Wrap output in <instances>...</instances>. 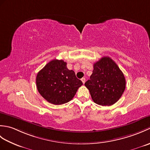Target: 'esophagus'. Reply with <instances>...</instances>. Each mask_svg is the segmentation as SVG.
Segmentation results:
<instances>
[{"label":"esophagus","mask_w":150,"mask_h":150,"mask_svg":"<svg viewBox=\"0 0 150 150\" xmlns=\"http://www.w3.org/2000/svg\"><path fill=\"white\" fill-rule=\"evenodd\" d=\"M81 81H82V83L84 84L85 82H86V79H85V78H82V79H81Z\"/></svg>","instance_id":"obj_1"}]
</instances>
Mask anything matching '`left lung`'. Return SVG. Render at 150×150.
Masks as SVG:
<instances>
[{
  "label": "left lung",
  "mask_w": 150,
  "mask_h": 150,
  "mask_svg": "<svg viewBox=\"0 0 150 150\" xmlns=\"http://www.w3.org/2000/svg\"><path fill=\"white\" fill-rule=\"evenodd\" d=\"M84 84L95 103L109 106L122 95L126 79L117 64L109 57H104L94 64L90 79Z\"/></svg>",
  "instance_id": "left-lung-1"
}]
</instances>
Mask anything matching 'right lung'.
<instances>
[{"label":"right lung","mask_w":150,"mask_h":150,"mask_svg":"<svg viewBox=\"0 0 150 150\" xmlns=\"http://www.w3.org/2000/svg\"><path fill=\"white\" fill-rule=\"evenodd\" d=\"M63 60H51L37 73L38 91L44 99L55 105L63 104L74 97L82 82Z\"/></svg>","instance_id":"1"}]
</instances>
